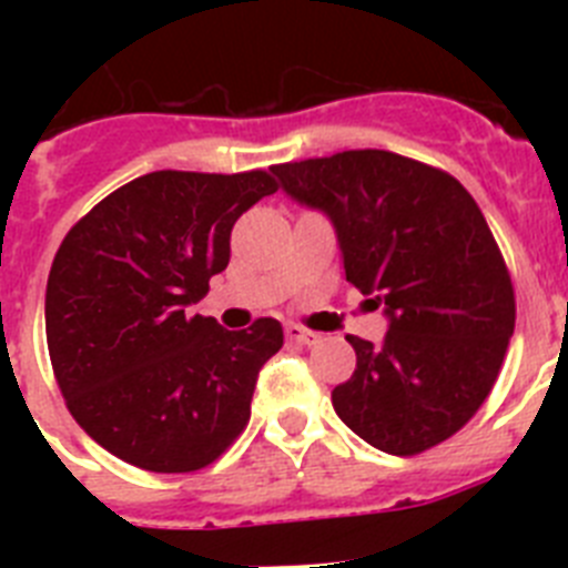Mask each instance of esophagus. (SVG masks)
<instances>
[{"instance_id": "34e87169", "label": "esophagus", "mask_w": 568, "mask_h": 568, "mask_svg": "<svg viewBox=\"0 0 568 568\" xmlns=\"http://www.w3.org/2000/svg\"><path fill=\"white\" fill-rule=\"evenodd\" d=\"M284 335H287L290 341H295V344H304V346H313L321 341L318 333H313V329H304L301 324H287V327H284Z\"/></svg>"}]
</instances>
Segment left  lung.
<instances>
[{
	"label": "left lung",
	"instance_id": "left-lung-1",
	"mask_svg": "<svg viewBox=\"0 0 568 568\" xmlns=\"http://www.w3.org/2000/svg\"><path fill=\"white\" fill-rule=\"evenodd\" d=\"M273 173L290 199L333 222L346 281L389 318L378 346L346 335L358 361L333 389L338 418L389 455L458 433L491 393L515 333L509 270L475 199L444 170L389 150Z\"/></svg>",
	"mask_w": 568,
	"mask_h": 568
}]
</instances>
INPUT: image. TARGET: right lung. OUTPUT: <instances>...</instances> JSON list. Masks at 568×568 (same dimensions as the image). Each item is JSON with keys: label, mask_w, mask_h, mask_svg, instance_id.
<instances>
[{"label": "right lung", "mask_w": 568, "mask_h": 568, "mask_svg": "<svg viewBox=\"0 0 568 568\" xmlns=\"http://www.w3.org/2000/svg\"><path fill=\"white\" fill-rule=\"evenodd\" d=\"M275 190L267 170H155L64 235L44 293L50 364L70 415L110 455L195 471L247 426L284 329L258 318L233 333L187 307L227 267L239 215Z\"/></svg>", "instance_id": "1"}]
</instances>
